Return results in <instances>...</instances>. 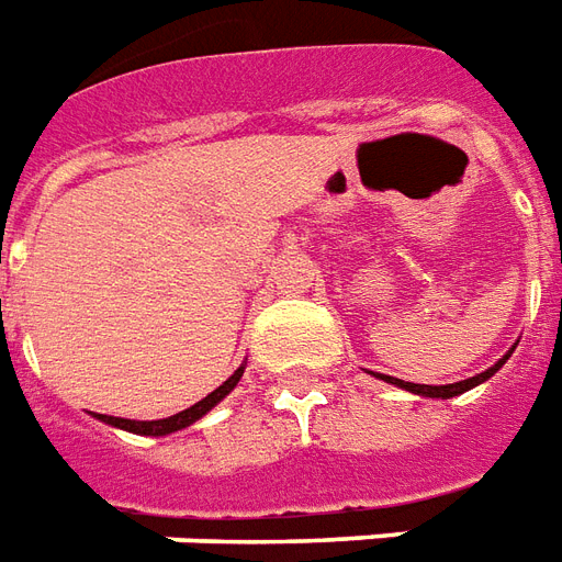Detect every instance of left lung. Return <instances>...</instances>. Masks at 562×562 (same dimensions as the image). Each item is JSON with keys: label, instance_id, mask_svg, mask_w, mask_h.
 Masks as SVG:
<instances>
[{"label": "left lung", "instance_id": "8db88e82", "mask_svg": "<svg viewBox=\"0 0 562 562\" xmlns=\"http://www.w3.org/2000/svg\"><path fill=\"white\" fill-rule=\"evenodd\" d=\"M516 349V346H513ZM513 349L506 352L497 364H492L488 370H483V373H476V376L471 379H462V382H453V385H415V382H403V379H394V376H382V373H373V376L379 379H385V382H391V385L396 387H406V391H412V394H420V396H441V400H450V396H459V394H465V391H471V387L476 385H483L486 379H492L501 370V367L506 364V358L513 356Z\"/></svg>", "mask_w": 562, "mask_h": 562}]
</instances>
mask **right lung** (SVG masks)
Masks as SVG:
<instances>
[{
  "instance_id": "obj_1",
  "label": "right lung",
  "mask_w": 562,
  "mask_h": 562,
  "mask_svg": "<svg viewBox=\"0 0 562 562\" xmlns=\"http://www.w3.org/2000/svg\"><path fill=\"white\" fill-rule=\"evenodd\" d=\"M243 373H246V364L236 367L234 376L225 379V382H222V385H218L213 394H206L201 403L189 406L186 412H177V415H171V417H162V420H126V417H112V415H94V417L109 426L126 429V432H136V436H168V432H177V429L192 426L195 420H201V417H204L210 408L218 406V403H222V400H225V396L234 391L236 382L243 379Z\"/></svg>"
}]
</instances>
